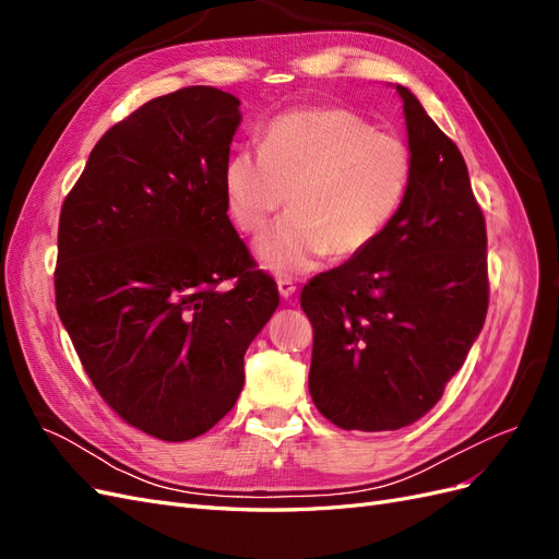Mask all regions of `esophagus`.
<instances>
[{
	"label": "esophagus",
	"mask_w": 559,
	"mask_h": 559,
	"mask_svg": "<svg viewBox=\"0 0 559 559\" xmlns=\"http://www.w3.org/2000/svg\"><path fill=\"white\" fill-rule=\"evenodd\" d=\"M277 292H280V296H282L284 300H289V298L296 294V286H294L292 280L282 277V280H277Z\"/></svg>",
	"instance_id": "1"
}]
</instances>
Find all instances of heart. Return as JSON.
<instances>
[{"instance_id": "heart-1", "label": "heart", "mask_w": 559, "mask_h": 559, "mask_svg": "<svg viewBox=\"0 0 559 559\" xmlns=\"http://www.w3.org/2000/svg\"><path fill=\"white\" fill-rule=\"evenodd\" d=\"M413 179L411 148L345 109H296L270 121L259 154L235 151L224 167L233 222L265 228L286 202L282 222L257 242V261L273 275H302L329 253L349 259L392 226Z\"/></svg>"}]
</instances>
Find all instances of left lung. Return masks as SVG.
<instances>
[{
  "label": "left lung",
  "instance_id": "left-lung-1",
  "mask_svg": "<svg viewBox=\"0 0 559 559\" xmlns=\"http://www.w3.org/2000/svg\"><path fill=\"white\" fill-rule=\"evenodd\" d=\"M413 156L382 238L300 294L312 321L310 396L341 429L394 431L427 415L487 314V233L460 148L396 86Z\"/></svg>",
  "mask_w": 559,
  "mask_h": 559
}]
</instances>
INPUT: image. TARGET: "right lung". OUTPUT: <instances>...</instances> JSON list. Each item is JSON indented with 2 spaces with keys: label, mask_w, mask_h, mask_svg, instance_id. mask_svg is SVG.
<instances>
[{
  "label": "right lung",
  "mask_w": 559,
  "mask_h": 559,
  "mask_svg": "<svg viewBox=\"0 0 559 559\" xmlns=\"http://www.w3.org/2000/svg\"><path fill=\"white\" fill-rule=\"evenodd\" d=\"M240 121V99L212 86L151 99L103 134L60 212L62 326L99 396L160 441L233 408L245 352L280 306L228 218Z\"/></svg>",
  "instance_id": "add662e5"
}]
</instances>
